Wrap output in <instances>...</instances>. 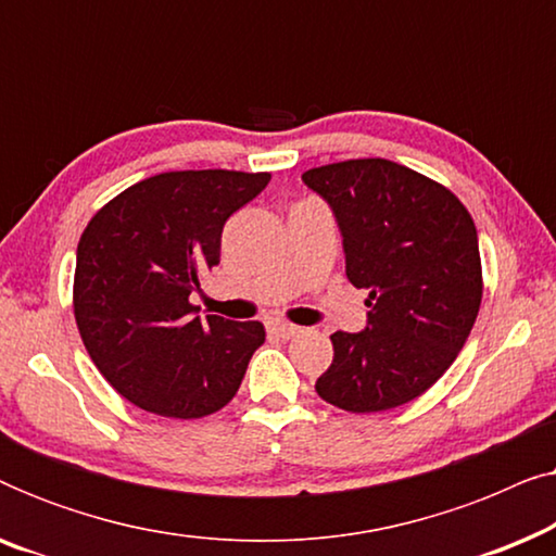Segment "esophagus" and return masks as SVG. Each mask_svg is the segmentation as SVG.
I'll return each instance as SVG.
<instances>
[{"instance_id": "obj_1", "label": "esophagus", "mask_w": 556, "mask_h": 556, "mask_svg": "<svg viewBox=\"0 0 556 556\" xmlns=\"http://www.w3.org/2000/svg\"><path fill=\"white\" fill-rule=\"evenodd\" d=\"M299 331H301L299 326L286 324V321H273V324H270V333H276V337H280V339H291V337H295V333H299Z\"/></svg>"}]
</instances>
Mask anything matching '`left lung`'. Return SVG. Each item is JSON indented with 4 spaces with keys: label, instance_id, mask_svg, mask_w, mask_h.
I'll return each mask as SVG.
<instances>
[{
    "label": "left lung",
    "instance_id": "1",
    "mask_svg": "<svg viewBox=\"0 0 556 556\" xmlns=\"http://www.w3.org/2000/svg\"><path fill=\"white\" fill-rule=\"evenodd\" d=\"M329 204L346 278L367 288V326L331 333L318 397L346 413L405 405L445 375L481 306L478 232L458 197L387 159H349L303 174Z\"/></svg>",
    "mask_w": 556,
    "mask_h": 556
}]
</instances>
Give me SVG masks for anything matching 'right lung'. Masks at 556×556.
Returning <instances> with one entry per match:
<instances>
[{"label": "right lung", "instance_id": "1", "mask_svg": "<svg viewBox=\"0 0 556 556\" xmlns=\"http://www.w3.org/2000/svg\"><path fill=\"white\" fill-rule=\"evenodd\" d=\"M268 181L225 169L156 174L105 204L80 235L75 321L98 371L136 407L189 420L238 392L263 324L202 321L189 295L219 263L227 219Z\"/></svg>", "mask_w": 556, "mask_h": 556}]
</instances>
